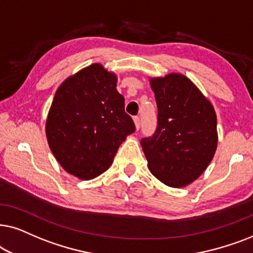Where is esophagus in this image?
<instances>
[{
  "mask_svg": "<svg viewBox=\"0 0 253 253\" xmlns=\"http://www.w3.org/2000/svg\"><path fill=\"white\" fill-rule=\"evenodd\" d=\"M133 120H134V124H135V128H136V130H139V128H140V117L139 116H136V117H134L133 118Z\"/></svg>",
  "mask_w": 253,
  "mask_h": 253,
  "instance_id": "esophagus-1",
  "label": "esophagus"
}]
</instances>
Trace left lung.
<instances>
[{
    "instance_id": "left-lung-1",
    "label": "left lung",
    "mask_w": 253,
    "mask_h": 253,
    "mask_svg": "<svg viewBox=\"0 0 253 253\" xmlns=\"http://www.w3.org/2000/svg\"><path fill=\"white\" fill-rule=\"evenodd\" d=\"M157 128L141 140L150 172L170 187H184L210 166L217 147L211 103L181 74L150 79Z\"/></svg>"
}]
</instances>
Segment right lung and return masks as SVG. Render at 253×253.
Segmentation results:
<instances>
[{
  "instance_id": "obj_1",
  "label": "right lung",
  "mask_w": 253,
  "mask_h": 253,
  "mask_svg": "<svg viewBox=\"0 0 253 253\" xmlns=\"http://www.w3.org/2000/svg\"><path fill=\"white\" fill-rule=\"evenodd\" d=\"M116 86V74L93 63L68 77L54 96L47 141L60 166L80 179L105 172L123 141L135 132Z\"/></svg>"
}]
</instances>
